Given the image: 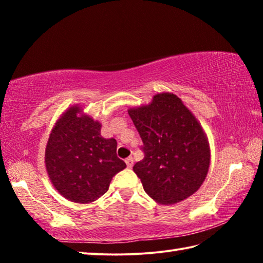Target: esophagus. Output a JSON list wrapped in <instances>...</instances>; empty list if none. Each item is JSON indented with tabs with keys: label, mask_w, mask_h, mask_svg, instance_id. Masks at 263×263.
<instances>
[{
	"label": "esophagus",
	"mask_w": 263,
	"mask_h": 263,
	"mask_svg": "<svg viewBox=\"0 0 263 263\" xmlns=\"http://www.w3.org/2000/svg\"><path fill=\"white\" fill-rule=\"evenodd\" d=\"M125 162H126L128 168H132V166H133V158H132V157L126 158V159H125Z\"/></svg>",
	"instance_id": "34e87169"
}]
</instances>
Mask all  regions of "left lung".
Listing matches in <instances>:
<instances>
[{"label":"left lung","instance_id":"left-lung-1","mask_svg":"<svg viewBox=\"0 0 263 263\" xmlns=\"http://www.w3.org/2000/svg\"><path fill=\"white\" fill-rule=\"evenodd\" d=\"M128 115L142 140L144 159L133 171L146 194L168 205L196 193L208 174L210 148L202 126L179 97L158 94Z\"/></svg>","mask_w":263,"mask_h":263}]
</instances>
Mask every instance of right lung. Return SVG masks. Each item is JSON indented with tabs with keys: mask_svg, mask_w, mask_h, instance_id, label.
Here are the masks:
<instances>
[{
	"mask_svg": "<svg viewBox=\"0 0 263 263\" xmlns=\"http://www.w3.org/2000/svg\"><path fill=\"white\" fill-rule=\"evenodd\" d=\"M72 106L48 138L45 163L55 189L69 201L92 202L104 195L126 163L117 157V141L101 136V124Z\"/></svg>",
	"mask_w": 263,
	"mask_h": 263,
	"instance_id": "right-lung-1",
	"label": "right lung"
}]
</instances>
